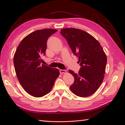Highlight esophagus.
Listing matches in <instances>:
<instances>
[{
	"label": "esophagus",
	"mask_w": 125,
	"mask_h": 125,
	"mask_svg": "<svg viewBox=\"0 0 125 125\" xmlns=\"http://www.w3.org/2000/svg\"><path fill=\"white\" fill-rule=\"evenodd\" d=\"M60 71V73L61 74H63V73H65L66 71L65 70H63V69H60L59 70Z\"/></svg>",
	"instance_id": "esophagus-1"
}]
</instances>
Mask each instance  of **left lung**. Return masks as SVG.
Listing matches in <instances>:
<instances>
[{"instance_id": "1", "label": "left lung", "mask_w": 125, "mask_h": 125, "mask_svg": "<svg viewBox=\"0 0 125 125\" xmlns=\"http://www.w3.org/2000/svg\"><path fill=\"white\" fill-rule=\"evenodd\" d=\"M73 54L78 57L81 68L79 73L71 70L69 73L74 78L70 89L80 97L91 95L103 82L107 57L100 43L90 34L74 28L60 30Z\"/></svg>"}]
</instances>
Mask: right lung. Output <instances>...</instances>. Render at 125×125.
<instances>
[{
  "label": "right lung",
  "mask_w": 125,
  "mask_h": 125,
  "mask_svg": "<svg viewBox=\"0 0 125 125\" xmlns=\"http://www.w3.org/2000/svg\"><path fill=\"white\" fill-rule=\"evenodd\" d=\"M57 31L45 29L30 33L22 40L14 54L13 63L18 80L33 96L42 97L50 92L59 75L58 69L41 64L48 37Z\"/></svg>",
  "instance_id": "add662e5"
}]
</instances>
